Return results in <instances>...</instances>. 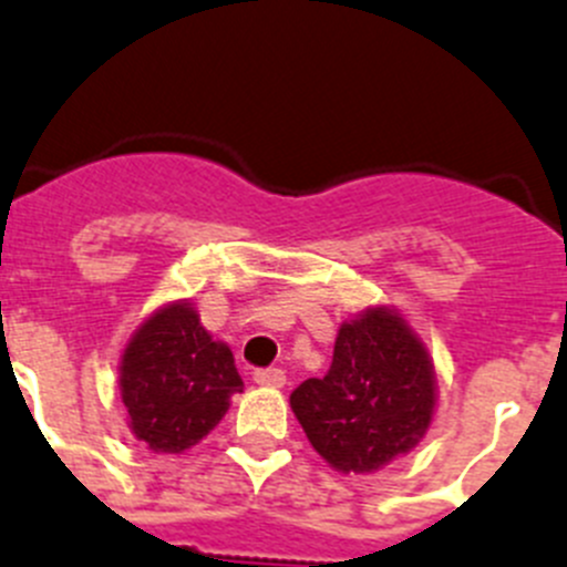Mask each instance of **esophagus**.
I'll return each mask as SVG.
<instances>
[{"instance_id":"1","label":"esophagus","mask_w":567,"mask_h":567,"mask_svg":"<svg viewBox=\"0 0 567 567\" xmlns=\"http://www.w3.org/2000/svg\"><path fill=\"white\" fill-rule=\"evenodd\" d=\"M254 383L271 385V389H282L285 372L282 369H257V372H254Z\"/></svg>"}]
</instances>
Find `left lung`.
Instances as JSON below:
<instances>
[{"instance_id":"1","label":"left lung","mask_w":567,"mask_h":567,"mask_svg":"<svg viewBox=\"0 0 567 567\" xmlns=\"http://www.w3.org/2000/svg\"><path fill=\"white\" fill-rule=\"evenodd\" d=\"M290 409L330 467L374 473L425 436L436 374L403 316L369 308L343 321L330 372L293 389Z\"/></svg>"}]
</instances>
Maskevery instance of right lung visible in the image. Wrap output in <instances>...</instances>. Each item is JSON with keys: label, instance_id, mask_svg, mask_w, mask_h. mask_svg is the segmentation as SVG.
Here are the masks:
<instances>
[{"label": "right lung", "instance_id": "add662e5", "mask_svg": "<svg viewBox=\"0 0 567 567\" xmlns=\"http://www.w3.org/2000/svg\"><path fill=\"white\" fill-rule=\"evenodd\" d=\"M120 391L134 436L153 453H182L224 420L243 380L231 349L212 341L198 310L173 301L125 347Z\"/></svg>", "mask_w": 567, "mask_h": 567}]
</instances>
